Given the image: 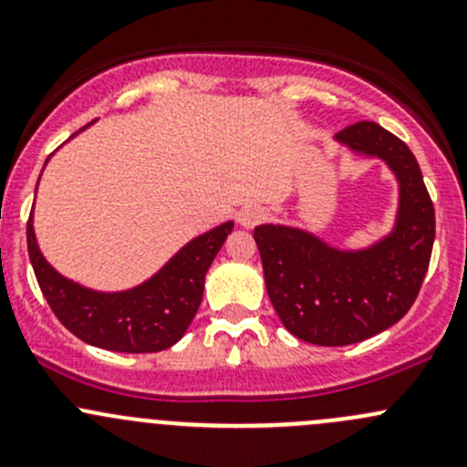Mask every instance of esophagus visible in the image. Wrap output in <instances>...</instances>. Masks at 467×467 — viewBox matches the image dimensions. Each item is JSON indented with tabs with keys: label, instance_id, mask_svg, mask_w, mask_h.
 <instances>
[{
	"label": "esophagus",
	"instance_id": "obj_1",
	"mask_svg": "<svg viewBox=\"0 0 467 467\" xmlns=\"http://www.w3.org/2000/svg\"><path fill=\"white\" fill-rule=\"evenodd\" d=\"M264 219H266V210L260 205H246L242 207L237 214L239 225H244V228H255V225L262 223Z\"/></svg>",
	"mask_w": 467,
	"mask_h": 467
}]
</instances>
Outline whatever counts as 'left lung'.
<instances>
[{
	"mask_svg": "<svg viewBox=\"0 0 467 467\" xmlns=\"http://www.w3.org/2000/svg\"><path fill=\"white\" fill-rule=\"evenodd\" d=\"M334 140L390 169L398 181L393 228L366 248H337L296 225L253 230L277 317L314 346H350L398 323L420 291L436 237L434 205L402 140L375 121H357Z\"/></svg>",
	"mask_w": 467,
	"mask_h": 467,
	"instance_id": "left-lung-1",
	"label": "left lung"
}]
</instances>
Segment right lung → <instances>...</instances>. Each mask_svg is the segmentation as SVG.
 <instances>
[{"instance_id": "add662e5", "label": "right lung", "mask_w": 467, "mask_h": 467, "mask_svg": "<svg viewBox=\"0 0 467 467\" xmlns=\"http://www.w3.org/2000/svg\"><path fill=\"white\" fill-rule=\"evenodd\" d=\"M233 228V221H225L199 234L149 280L126 291L89 289L56 271L37 246L33 210L26 223V246L42 296L74 337L103 350L138 355L167 350L181 341L203 300L207 268Z\"/></svg>"}]
</instances>
